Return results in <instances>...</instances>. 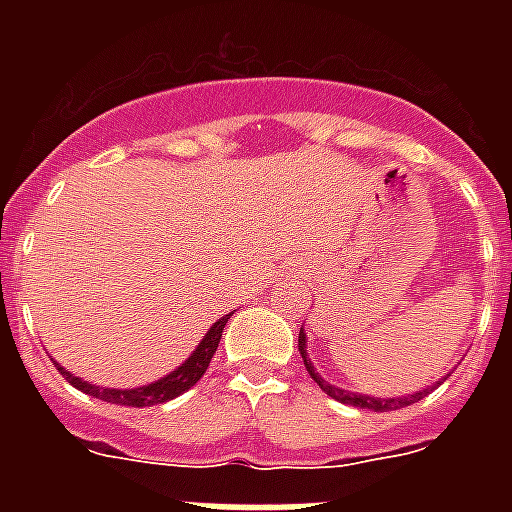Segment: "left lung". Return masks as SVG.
Returning <instances> with one entry per match:
<instances>
[{
  "instance_id": "left-lung-1",
  "label": "left lung",
  "mask_w": 512,
  "mask_h": 512,
  "mask_svg": "<svg viewBox=\"0 0 512 512\" xmlns=\"http://www.w3.org/2000/svg\"><path fill=\"white\" fill-rule=\"evenodd\" d=\"M297 348H300V356H303L308 374H311L313 382H316V385H319V388L324 390L327 396H332L335 401H340V404L358 406V409H369V412H393V409H401V406H409V404H414V401H420V398L428 396L430 390L436 388V385H441V380H438L436 385H428V388L417 390V393H409V396H393V398H377V396H369V393H353V390L329 385V382L324 380L319 372H316V366H313L311 358H308V340H305L303 327H300V340H297ZM446 377H449V374H446Z\"/></svg>"
}]
</instances>
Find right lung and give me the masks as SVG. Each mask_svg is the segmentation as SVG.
I'll use <instances>...</instances> for the list:
<instances>
[{"instance_id":"add662e5","label":"right lung","mask_w":512,"mask_h":512,"mask_svg":"<svg viewBox=\"0 0 512 512\" xmlns=\"http://www.w3.org/2000/svg\"><path fill=\"white\" fill-rule=\"evenodd\" d=\"M228 319H231V313L223 316V319H217L215 324L209 327L207 335L201 337L199 345L193 348L191 356L185 358L175 372L164 374V377H159V380L148 382V385H140V388H103V385H92V382L82 380V377H74V374L68 372V369H63L60 364L55 366H58V372L63 374L74 388H79L82 393H87V396L92 398L108 401V404H119V406L164 404V401H172V398H177L188 388H193V385L204 377L209 361H212V356H215L217 342H220V337H223V329L225 324H228Z\"/></svg>"}]
</instances>
